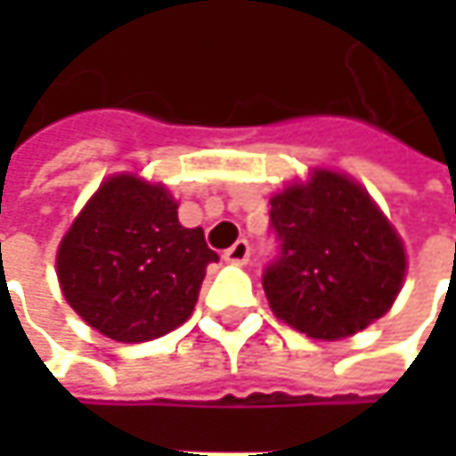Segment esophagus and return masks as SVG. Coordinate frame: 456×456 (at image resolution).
Here are the masks:
<instances>
[{
	"mask_svg": "<svg viewBox=\"0 0 456 456\" xmlns=\"http://www.w3.org/2000/svg\"><path fill=\"white\" fill-rule=\"evenodd\" d=\"M223 258H225L228 264H246V261L251 258V243H248L246 238H240V240H236V243L223 254Z\"/></svg>",
	"mask_w": 456,
	"mask_h": 456,
	"instance_id": "34e87169",
	"label": "esophagus"
}]
</instances>
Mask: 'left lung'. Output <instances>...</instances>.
Returning <instances> with one entry per match:
<instances>
[{"label": "left lung", "instance_id": "obj_1", "mask_svg": "<svg viewBox=\"0 0 456 456\" xmlns=\"http://www.w3.org/2000/svg\"><path fill=\"white\" fill-rule=\"evenodd\" d=\"M269 216L279 256L264 269V291L279 320L338 340L391 309L406 276L403 243L358 183L314 169L273 195Z\"/></svg>", "mask_w": 456, "mask_h": 456}]
</instances>
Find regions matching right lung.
Listing matches in <instances>:
<instances>
[{
    "mask_svg": "<svg viewBox=\"0 0 456 456\" xmlns=\"http://www.w3.org/2000/svg\"><path fill=\"white\" fill-rule=\"evenodd\" d=\"M202 228H184L162 184L116 175L98 187L58 248L62 297L101 335L147 342L192 314L208 264Z\"/></svg>",
    "mask_w": 456,
    "mask_h": 456,
    "instance_id": "1",
    "label": "right lung"
}]
</instances>
